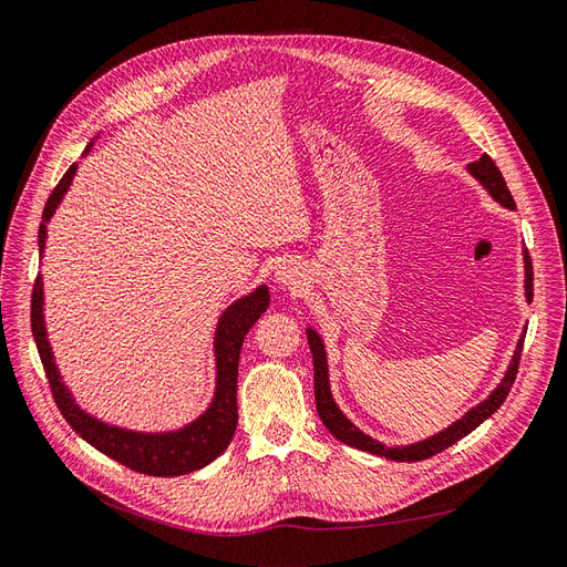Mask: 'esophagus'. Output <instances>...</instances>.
I'll list each match as a JSON object with an SVG mask.
<instances>
[{
  "instance_id": "esophagus-1",
  "label": "esophagus",
  "mask_w": 567,
  "mask_h": 567,
  "mask_svg": "<svg viewBox=\"0 0 567 567\" xmlns=\"http://www.w3.org/2000/svg\"><path fill=\"white\" fill-rule=\"evenodd\" d=\"M275 280L285 287H292V285H299L301 272L297 270V266H280L278 272H275Z\"/></svg>"
}]
</instances>
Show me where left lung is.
Listing matches in <instances>:
<instances>
[{"mask_svg": "<svg viewBox=\"0 0 567 567\" xmlns=\"http://www.w3.org/2000/svg\"><path fill=\"white\" fill-rule=\"evenodd\" d=\"M467 172L472 174V177L478 184L486 188L493 200H498L501 206L507 208V210H515V200H513L511 192H507L503 174H501V169L496 167V163H493L488 155H482V157L476 159V163L467 165ZM525 295H527V301H532V297H534V278H532V258H529L527 249H525ZM525 332H522V338H519V342L515 347V354L511 359V367H507V371L503 375V381L498 383V388L493 390V393L484 402H478L476 408H472L462 419H457L455 424H450L447 429L431 435V439H426V441H419V443H412V445L388 447L385 443L371 439V435H367L364 431H359L350 422V419H347L340 412V408L336 404V400H332V393H330L326 344H323L321 336H318L313 328H307V338H309V347H311V354H313V388H316V410H318V416H321L323 426L332 435H336L338 441L352 445L357 450H364V453L388 457V460H395V462H419V460L433 457L435 453H441V450L455 445L460 439H464V435L472 433L478 424L486 422V419L505 402L507 393H511V388L515 383L517 367H519V354H522V344H525Z\"/></svg>", "mask_w": 567, "mask_h": 567, "instance_id": "left-lung-1", "label": "left lung"}]
</instances>
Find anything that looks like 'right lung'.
Segmentation results:
<instances>
[{"mask_svg": "<svg viewBox=\"0 0 567 567\" xmlns=\"http://www.w3.org/2000/svg\"><path fill=\"white\" fill-rule=\"evenodd\" d=\"M93 141L83 155L91 151ZM79 165L74 163L60 184L50 194L45 210H42V223L38 229V246L40 256L45 251L48 239V223L52 220L54 210L60 208L64 194L69 192L71 179H74ZM42 303H45V292H42V278L38 275L33 285L31 299V328L38 344V354L42 367H45L52 398L60 408L62 416L69 422L85 443H91L100 453L122 462L124 467L151 474V476H179L206 467L217 455H223L231 435L237 429V371H239V352L246 332L266 313L270 303V292L266 285H258L251 295L237 299L235 303L223 311L220 321L215 328V395L210 408L203 412L192 424H186L177 431L163 433H143L128 431L122 426H112L91 416L81 410L71 390L64 385L60 369L54 364V354L48 340L45 316H42Z\"/></svg>", "mask_w": 567, "mask_h": 567, "instance_id": "obj_1", "label": "right lung"}]
</instances>
